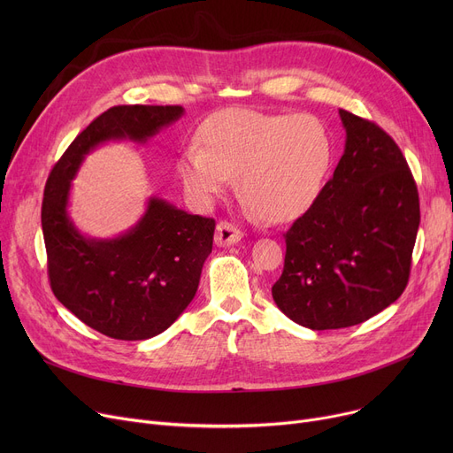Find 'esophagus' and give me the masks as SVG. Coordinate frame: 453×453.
I'll use <instances>...</instances> for the list:
<instances>
[{
    "label": "esophagus",
    "instance_id": "obj_1",
    "mask_svg": "<svg viewBox=\"0 0 453 453\" xmlns=\"http://www.w3.org/2000/svg\"><path fill=\"white\" fill-rule=\"evenodd\" d=\"M242 236L244 233L239 227H234L229 222H220L217 226V233H214V244L219 248H229V246L239 244L242 241Z\"/></svg>",
    "mask_w": 453,
    "mask_h": 453
}]
</instances>
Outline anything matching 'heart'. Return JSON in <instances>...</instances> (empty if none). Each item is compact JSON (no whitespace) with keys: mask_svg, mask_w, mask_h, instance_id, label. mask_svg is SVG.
Instances as JSON below:
<instances>
[{"mask_svg":"<svg viewBox=\"0 0 453 453\" xmlns=\"http://www.w3.org/2000/svg\"><path fill=\"white\" fill-rule=\"evenodd\" d=\"M202 142L176 161L187 196L209 205L236 174L244 207L270 224L290 222L312 207L334 157L330 132L308 113L220 110L203 123Z\"/></svg>","mask_w":453,"mask_h":453,"instance_id":"heart-1","label":"heart"}]
</instances>
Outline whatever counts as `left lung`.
I'll return each mask as SVG.
<instances>
[{
	"instance_id": "8db88e82",
	"label": "left lung",
	"mask_w": 453,
	"mask_h": 453,
	"mask_svg": "<svg viewBox=\"0 0 453 453\" xmlns=\"http://www.w3.org/2000/svg\"><path fill=\"white\" fill-rule=\"evenodd\" d=\"M345 150L318 200L284 234L279 311L312 330L367 321L406 288L420 224L417 185L396 142L340 110Z\"/></svg>"
}]
</instances>
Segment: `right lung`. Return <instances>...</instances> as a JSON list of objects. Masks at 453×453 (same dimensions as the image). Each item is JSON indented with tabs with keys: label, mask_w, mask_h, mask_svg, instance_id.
Returning a JSON list of instances; mask_svg holds the SVG:
<instances>
[{
	"label": "right lung",
	"mask_w": 453,
	"mask_h": 453,
	"mask_svg": "<svg viewBox=\"0 0 453 453\" xmlns=\"http://www.w3.org/2000/svg\"><path fill=\"white\" fill-rule=\"evenodd\" d=\"M185 113L181 106H113L81 132L55 165L42 203L47 270L57 299L113 340H149L196 296L212 250L214 220L150 196L142 217L113 239L79 231L69 190L86 156L110 141H147Z\"/></svg>",
	"instance_id": "add662e5"
}]
</instances>
